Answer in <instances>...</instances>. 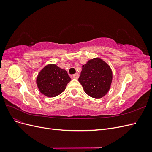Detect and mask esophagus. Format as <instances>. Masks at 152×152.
Here are the masks:
<instances>
[{"label": "esophagus", "instance_id": "1", "mask_svg": "<svg viewBox=\"0 0 152 152\" xmlns=\"http://www.w3.org/2000/svg\"><path fill=\"white\" fill-rule=\"evenodd\" d=\"M72 77L73 78V79H77L78 78H79V74H78V73H75V74L72 75Z\"/></svg>", "mask_w": 152, "mask_h": 152}]
</instances>
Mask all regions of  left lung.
Instances as JSON below:
<instances>
[{
    "instance_id": "left-lung-1",
    "label": "left lung",
    "mask_w": 152,
    "mask_h": 152,
    "mask_svg": "<svg viewBox=\"0 0 152 152\" xmlns=\"http://www.w3.org/2000/svg\"><path fill=\"white\" fill-rule=\"evenodd\" d=\"M112 80V72L107 63L94 58L82 65L79 81L86 94L94 98H101L107 94Z\"/></svg>"
}]
</instances>
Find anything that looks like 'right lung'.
I'll list each match as a JSON object with an SVG mask.
<instances>
[{
  "label": "right lung",
  "instance_id": "1",
  "mask_svg": "<svg viewBox=\"0 0 152 152\" xmlns=\"http://www.w3.org/2000/svg\"><path fill=\"white\" fill-rule=\"evenodd\" d=\"M70 80L66 70L50 64L40 72L37 78V84L41 93L53 98L65 91Z\"/></svg>",
  "mask_w": 152,
  "mask_h": 152
}]
</instances>
